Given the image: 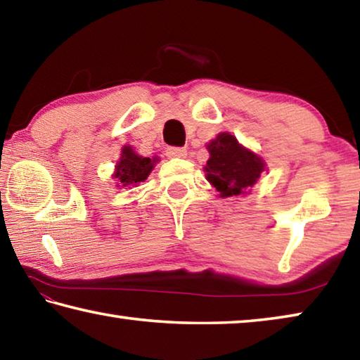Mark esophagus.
Returning a JSON list of instances; mask_svg holds the SVG:
<instances>
[{
    "label": "esophagus",
    "instance_id": "1",
    "mask_svg": "<svg viewBox=\"0 0 360 360\" xmlns=\"http://www.w3.org/2000/svg\"><path fill=\"white\" fill-rule=\"evenodd\" d=\"M167 155L168 157H176V158H184L187 155V150L184 148H168Z\"/></svg>",
    "mask_w": 360,
    "mask_h": 360
}]
</instances>
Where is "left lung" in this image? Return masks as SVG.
Wrapping results in <instances>:
<instances>
[{"label":"left lung","mask_w":360,"mask_h":360,"mask_svg":"<svg viewBox=\"0 0 360 360\" xmlns=\"http://www.w3.org/2000/svg\"><path fill=\"white\" fill-rule=\"evenodd\" d=\"M206 148L210 150L205 165L206 179L221 197L246 193L265 169V162L252 150L243 148L238 139L227 131L219 133Z\"/></svg>","instance_id":"left-lung-1"}]
</instances>
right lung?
<instances>
[{
	"label": "right lung",
	"instance_id": "add662e5",
	"mask_svg": "<svg viewBox=\"0 0 360 360\" xmlns=\"http://www.w3.org/2000/svg\"><path fill=\"white\" fill-rule=\"evenodd\" d=\"M155 162V157H141L138 155L130 146H124L114 173V178L117 179V187L136 186L138 182L148 179V176L152 172V168H154Z\"/></svg>",
	"mask_w": 360,
	"mask_h": 360
}]
</instances>
